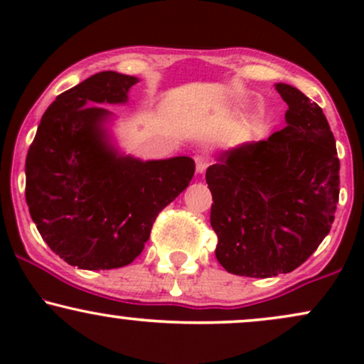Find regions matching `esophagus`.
Masks as SVG:
<instances>
[{"label":"esophagus","instance_id":"34e87169","mask_svg":"<svg viewBox=\"0 0 364 364\" xmlns=\"http://www.w3.org/2000/svg\"><path fill=\"white\" fill-rule=\"evenodd\" d=\"M195 164H196V173H205V169L208 168V159L203 156H196L195 157Z\"/></svg>","mask_w":364,"mask_h":364}]
</instances>
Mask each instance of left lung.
I'll return each mask as SVG.
<instances>
[{
  "mask_svg": "<svg viewBox=\"0 0 364 364\" xmlns=\"http://www.w3.org/2000/svg\"><path fill=\"white\" fill-rule=\"evenodd\" d=\"M289 109L269 140L228 150L207 169L215 257L228 272H292L328 235L339 203V157L323 111L296 87L275 85Z\"/></svg>",
  "mask_w": 364,
  "mask_h": 364,
  "instance_id": "obj_1",
  "label": "left lung"
}]
</instances>
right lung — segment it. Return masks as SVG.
<instances>
[{
  "label": "right lung",
  "instance_id": "right-lung-1",
  "mask_svg": "<svg viewBox=\"0 0 364 364\" xmlns=\"http://www.w3.org/2000/svg\"><path fill=\"white\" fill-rule=\"evenodd\" d=\"M139 78L92 75L63 92L44 112L25 161V200L49 248L85 270L119 269L135 260L159 212L195 173L190 157L141 162L106 144L97 104L127 102Z\"/></svg>",
  "mask_w": 364,
  "mask_h": 364
}]
</instances>
